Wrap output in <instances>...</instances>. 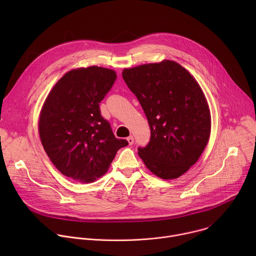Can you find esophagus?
Segmentation results:
<instances>
[{"label":"esophagus","instance_id":"esophagus-1","mask_svg":"<svg viewBox=\"0 0 256 256\" xmlns=\"http://www.w3.org/2000/svg\"><path fill=\"white\" fill-rule=\"evenodd\" d=\"M126 140L128 142V144H134V138L132 136H130L128 138H126Z\"/></svg>","mask_w":256,"mask_h":256}]
</instances>
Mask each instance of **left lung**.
I'll use <instances>...</instances> for the list:
<instances>
[{
	"instance_id": "left-lung-1",
	"label": "left lung",
	"mask_w": 256,
	"mask_h": 256,
	"mask_svg": "<svg viewBox=\"0 0 256 256\" xmlns=\"http://www.w3.org/2000/svg\"><path fill=\"white\" fill-rule=\"evenodd\" d=\"M122 78L136 96L151 128L138 156L153 174L175 179L200 159L210 136V112L202 89L174 60L124 68Z\"/></svg>"
}]
</instances>
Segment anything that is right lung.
Returning a JSON list of instances; mask_svg holds the SVG:
<instances>
[{
  "mask_svg": "<svg viewBox=\"0 0 256 256\" xmlns=\"http://www.w3.org/2000/svg\"><path fill=\"white\" fill-rule=\"evenodd\" d=\"M116 79L114 70L91 66L68 70L48 93L38 118L44 149L64 176L90 184L104 175L118 151L116 138L99 103Z\"/></svg>",
  "mask_w": 256,
  "mask_h": 256,
  "instance_id": "obj_1",
  "label": "right lung"
}]
</instances>
